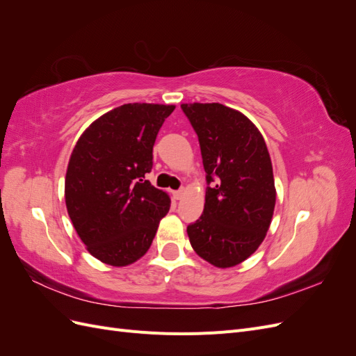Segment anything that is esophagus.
<instances>
[{
    "label": "esophagus",
    "mask_w": 356,
    "mask_h": 356,
    "mask_svg": "<svg viewBox=\"0 0 356 356\" xmlns=\"http://www.w3.org/2000/svg\"><path fill=\"white\" fill-rule=\"evenodd\" d=\"M172 195H174V199L181 200L182 197H184V195H186V188H179V190H177V191L172 193Z\"/></svg>",
    "instance_id": "1"
}]
</instances>
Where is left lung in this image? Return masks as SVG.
<instances>
[{"instance_id":"obj_1","label":"left lung","mask_w":356,"mask_h":356,"mask_svg":"<svg viewBox=\"0 0 356 356\" xmlns=\"http://www.w3.org/2000/svg\"><path fill=\"white\" fill-rule=\"evenodd\" d=\"M195 129L207 172L200 218L187 233L193 250L215 267L238 266L270 227L276 188L264 138L241 111L222 104H182Z\"/></svg>"}]
</instances>
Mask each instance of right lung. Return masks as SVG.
<instances>
[{
	"mask_svg": "<svg viewBox=\"0 0 356 356\" xmlns=\"http://www.w3.org/2000/svg\"><path fill=\"white\" fill-rule=\"evenodd\" d=\"M175 105L124 104L95 120L75 144L65 203L75 232L99 261L123 267L152 246L170 208L168 193L145 179L156 136Z\"/></svg>",
	"mask_w": 356,
	"mask_h": 356,
	"instance_id": "obj_1",
	"label": "right lung"
}]
</instances>
